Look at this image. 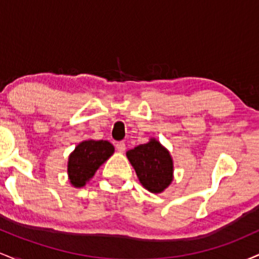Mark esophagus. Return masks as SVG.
I'll use <instances>...</instances> for the list:
<instances>
[{"mask_svg":"<svg viewBox=\"0 0 259 259\" xmlns=\"http://www.w3.org/2000/svg\"><path fill=\"white\" fill-rule=\"evenodd\" d=\"M115 148H117L118 152L123 153L124 151H125V144H124V141H118L117 144H115Z\"/></svg>","mask_w":259,"mask_h":259,"instance_id":"34e87169","label":"esophagus"}]
</instances>
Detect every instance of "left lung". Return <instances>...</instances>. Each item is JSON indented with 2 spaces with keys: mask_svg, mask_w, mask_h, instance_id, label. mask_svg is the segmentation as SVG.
<instances>
[{
  "mask_svg": "<svg viewBox=\"0 0 259 259\" xmlns=\"http://www.w3.org/2000/svg\"><path fill=\"white\" fill-rule=\"evenodd\" d=\"M127 159L135 169L140 183L148 191L159 194L173 180V160L170 154L157 140L126 152Z\"/></svg>",
  "mask_w": 259,
  "mask_h": 259,
  "instance_id": "1",
  "label": "left lung"
}]
</instances>
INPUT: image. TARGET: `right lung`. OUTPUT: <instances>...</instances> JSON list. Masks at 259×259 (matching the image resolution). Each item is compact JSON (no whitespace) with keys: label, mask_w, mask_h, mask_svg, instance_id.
Returning <instances> with one entry per match:
<instances>
[{"label":"right lung","mask_w":259,"mask_h":259,"mask_svg":"<svg viewBox=\"0 0 259 259\" xmlns=\"http://www.w3.org/2000/svg\"><path fill=\"white\" fill-rule=\"evenodd\" d=\"M113 152H114L113 145L105 140L82 141L69 156L68 175L70 183L76 187L84 186L86 181L94 177L95 171L112 156Z\"/></svg>","instance_id":"add662e5"}]
</instances>
